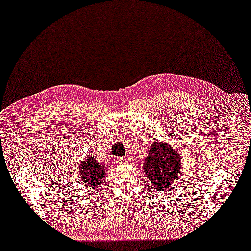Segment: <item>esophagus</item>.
Listing matches in <instances>:
<instances>
[{
  "label": "esophagus",
  "mask_w": 251,
  "mask_h": 251,
  "mask_svg": "<svg viewBox=\"0 0 251 251\" xmlns=\"http://www.w3.org/2000/svg\"><path fill=\"white\" fill-rule=\"evenodd\" d=\"M115 163H116V164L127 163V159H126V158H123V157H116V158H115Z\"/></svg>",
  "instance_id": "1"
}]
</instances>
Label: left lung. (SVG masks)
<instances>
[{
	"mask_svg": "<svg viewBox=\"0 0 251 251\" xmlns=\"http://www.w3.org/2000/svg\"><path fill=\"white\" fill-rule=\"evenodd\" d=\"M181 156L171 145L155 142L144 162V171L154 189L163 191L170 188L181 171Z\"/></svg>",
	"mask_w": 251,
	"mask_h": 251,
	"instance_id": "left-lung-1",
	"label": "left lung"
}]
</instances>
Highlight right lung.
<instances>
[{
    "instance_id": "add662e5",
    "label": "right lung",
    "mask_w": 251,
    "mask_h": 251,
    "mask_svg": "<svg viewBox=\"0 0 251 251\" xmlns=\"http://www.w3.org/2000/svg\"><path fill=\"white\" fill-rule=\"evenodd\" d=\"M105 168L97 162L94 156H87L86 161L80 164V177L87 187L95 189L104 180Z\"/></svg>"
}]
</instances>
